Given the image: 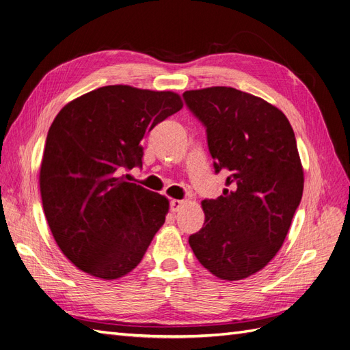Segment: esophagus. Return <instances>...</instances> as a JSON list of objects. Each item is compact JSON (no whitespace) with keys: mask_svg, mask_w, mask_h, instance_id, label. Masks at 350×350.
Listing matches in <instances>:
<instances>
[{"mask_svg":"<svg viewBox=\"0 0 350 350\" xmlns=\"http://www.w3.org/2000/svg\"><path fill=\"white\" fill-rule=\"evenodd\" d=\"M184 206V200H171V211H178Z\"/></svg>","mask_w":350,"mask_h":350,"instance_id":"34e87169","label":"esophagus"}]
</instances>
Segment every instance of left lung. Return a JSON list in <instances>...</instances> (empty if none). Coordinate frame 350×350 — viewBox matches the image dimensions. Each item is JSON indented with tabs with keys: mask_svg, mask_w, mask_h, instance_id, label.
Instances as JSON below:
<instances>
[{
	"mask_svg": "<svg viewBox=\"0 0 350 350\" xmlns=\"http://www.w3.org/2000/svg\"><path fill=\"white\" fill-rule=\"evenodd\" d=\"M203 122L224 196L203 200L204 226L188 239L201 266L221 280L260 271L288 235L304 191V169L284 113L254 94L215 86L187 90Z\"/></svg>",
	"mask_w": 350,
	"mask_h": 350,
	"instance_id": "8db88e82",
	"label": "left lung"
}]
</instances>
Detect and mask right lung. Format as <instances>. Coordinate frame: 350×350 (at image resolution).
Returning <instances> with one entry per match:
<instances>
[{
  "label": "right lung",
  "instance_id": "obj_1",
  "mask_svg": "<svg viewBox=\"0 0 350 350\" xmlns=\"http://www.w3.org/2000/svg\"><path fill=\"white\" fill-rule=\"evenodd\" d=\"M181 108L178 93L115 84L55 116L39 172L42 206L57 245L81 271L124 278L165 224L169 200L118 174L143 165L144 137Z\"/></svg>",
  "mask_w": 350,
  "mask_h": 350
}]
</instances>
